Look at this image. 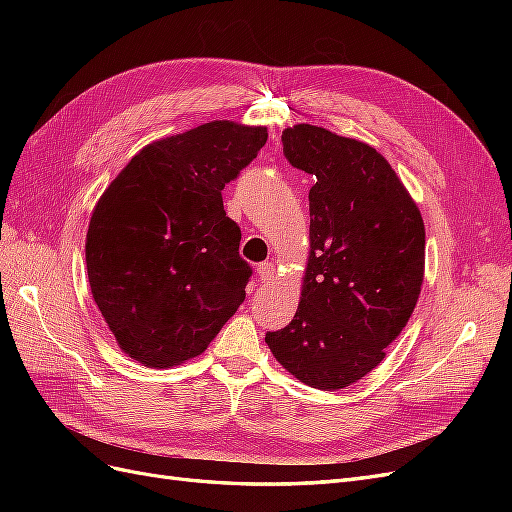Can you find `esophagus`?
Returning <instances> with one entry per match:
<instances>
[{"label":"esophagus","instance_id":"1","mask_svg":"<svg viewBox=\"0 0 512 512\" xmlns=\"http://www.w3.org/2000/svg\"><path fill=\"white\" fill-rule=\"evenodd\" d=\"M256 273H258L260 282H269L275 273V265L273 262H260V265L256 267Z\"/></svg>","mask_w":512,"mask_h":512}]
</instances>
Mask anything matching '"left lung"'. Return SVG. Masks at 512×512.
Masks as SVG:
<instances>
[{
    "mask_svg": "<svg viewBox=\"0 0 512 512\" xmlns=\"http://www.w3.org/2000/svg\"><path fill=\"white\" fill-rule=\"evenodd\" d=\"M284 156L309 190V262L297 314L265 342L294 378L322 391L361 380L384 359L421 294V211L380 153L299 123Z\"/></svg>",
    "mask_w": 512,
    "mask_h": 512,
    "instance_id": "obj_1",
    "label": "left lung"
}]
</instances>
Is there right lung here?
Listing matches in <instances>:
<instances>
[{"mask_svg":"<svg viewBox=\"0 0 512 512\" xmlns=\"http://www.w3.org/2000/svg\"><path fill=\"white\" fill-rule=\"evenodd\" d=\"M267 128L211 121L147 145L98 200L85 256L91 294L119 348L149 367L205 352L245 299L252 267L222 190Z\"/></svg>","mask_w":512,"mask_h":512,"instance_id":"right-lung-1","label":"right lung"}]
</instances>
